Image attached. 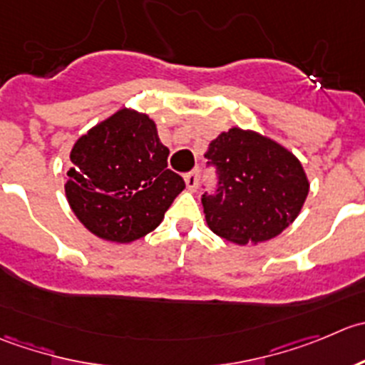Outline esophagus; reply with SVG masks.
I'll list each match as a JSON object with an SVG mask.
<instances>
[{
	"label": "esophagus",
	"instance_id": "1",
	"mask_svg": "<svg viewBox=\"0 0 365 365\" xmlns=\"http://www.w3.org/2000/svg\"><path fill=\"white\" fill-rule=\"evenodd\" d=\"M184 181H186L187 190H190V191L197 190V186H198V174H197V172H190V174L184 175Z\"/></svg>",
	"mask_w": 365,
	"mask_h": 365
}]
</instances>
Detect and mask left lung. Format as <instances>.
I'll return each mask as SVG.
<instances>
[{"instance_id":"8db88e82","label":"left lung","mask_w":365,"mask_h":365,"mask_svg":"<svg viewBox=\"0 0 365 365\" xmlns=\"http://www.w3.org/2000/svg\"><path fill=\"white\" fill-rule=\"evenodd\" d=\"M218 170L216 195H204L207 227L236 245L273 240L300 215L309 179L300 160L275 140L230 128L205 154Z\"/></svg>"}]
</instances>
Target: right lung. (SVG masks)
Instances as JSON below:
<instances>
[{
    "instance_id": "add662e5",
    "label": "right lung",
    "mask_w": 365,
    "mask_h": 365,
    "mask_svg": "<svg viewBox=\"0 0 365 365\" xmlns=\"http://www.w3.org/2000/svg\"><path fill=\"white\" fill-rule=\"evenodd\" d=\"M168 154L149 115L120 108L72 147L65 182L72 212L101 240L147 236L184 190L181 175L167 168Z\"/></svg>"
}]
</instances>
